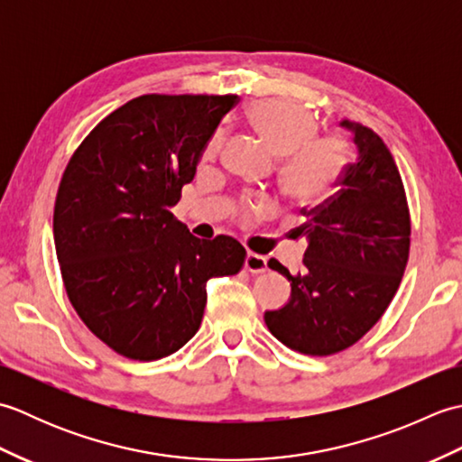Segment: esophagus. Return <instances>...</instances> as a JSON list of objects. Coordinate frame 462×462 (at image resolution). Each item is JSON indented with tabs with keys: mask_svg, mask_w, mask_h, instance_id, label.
<instances>
[{
	"mask_svg": "<svg viewBox=\"0 0 462 462\" xmlns=\"http://www.w3.org/2000/svg\"><path fill=\"white\" fill-rule=\"evenodd\" d=\"M244 268H246L252 273H262V272L268 270V262H266V258L260 256V254L248 252L246 262H244Z\"/></svg>",
	"mask_w": 462,
	"mask_h": 462,
	"instance_id": "34e87169",
	"label": "esophagus"
}]
</instances>
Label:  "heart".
Returning <instances> with one entry per match:
<instances>
[{
  "label": "heart",
  "mask_w": 462,
  "mask_h": 462,
  "mask_svg": "<svg viewBox=\"0 0 462 462\" xmlns=\"http://www.w3.org/2000/svg\"><path fill=\"white\" fill-rule=\"evenodd\" d=\"M252 129L282 161L280 182L291 200L313 202L326 194L346 171L349 143L337 133L321 134L318 116L290 99H262L248 111ZM222 136L216 134L206 154L216 156ZM263 202H244V214H256Z\"/></svg>",
  "instance_id": "heart-1"
}]
</instances>
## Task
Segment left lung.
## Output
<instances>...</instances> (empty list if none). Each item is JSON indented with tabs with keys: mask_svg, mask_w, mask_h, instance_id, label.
Segmentation results:
<instances>
[{
	"mask_svg": "<svg viewBox=\"0 0 462 462\" xmlns=\"http://www.w3.org/2000/svg\"><path fill=\"white\" fill-rule=\"evenodd\" d=\"M341 126L353 133L357 161L329 199L301 210L308 250L300 273L268 262L290 280L291 298L263 321L283 346L313 357L351 347L375 326L395 298L411 246L405 186L387 144L369 126Z\"/></svg>",
	"mask_w": 462,
	"mask_h": 462,
	"instance_id": "left-lung-1",
	"label": "left lung"
}]
</instances>
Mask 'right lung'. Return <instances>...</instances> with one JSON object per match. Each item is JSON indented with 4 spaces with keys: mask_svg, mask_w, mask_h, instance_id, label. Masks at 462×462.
<instances>
[{
    "mask_svg": "<svg viewBox=\"0 0 462 462\" xmlns=\"http://www.w3.org/2000/svg\"><path fill=\"white\" fill-rule=\"evenodd\" d=\"M238 95H141L77 146L59 182L53 234L67 298L123 357L154 361L199 331L206 282L234 276L238 240H200L172 206Z\"/></svg>",
    "mask_w": 462,
    "mask_h": 462,
    "instance_id": "obj_1",
    "label": "right lung"
}]
</instances>
